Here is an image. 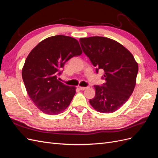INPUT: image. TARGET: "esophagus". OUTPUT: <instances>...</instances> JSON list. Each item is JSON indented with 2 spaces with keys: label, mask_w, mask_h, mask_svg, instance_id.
<instances>
[{
  "label": "esophagus",
  "mask_w": 158,
  "mask_h": 158,
  "mask_svg": "<svg viewBox=\"0 0 158 158\" xmlns=\"http://www.w3.org/2000/svg\"><path fill=\"white\" fill-rule=\"evenodd\" d=\"M89 87H83V86H80L79 87V89H80V90H84V89H88Z\"/></svg>",
  "instance_id": "34e87169"
}]
</instances>
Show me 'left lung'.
<instances>
[{"instance_id": "obj_1", "label": "left lung", "mask_w": 158, "mask_h": 158, "mask_svg": "<svg viewBox=\"0 0 158 158\" xmlns=\"http://www.w3.org/2000/svg\"><path fill=\"white\" fill-rule=\"evenodd\" d=\"M84 53L96 67L103 69L106 83L95 85V97L89 103L97 111H116L132 95L136 83L138 65L131 52L120 43L108 37L80 38Z\"/></svg>"}]
</instances>
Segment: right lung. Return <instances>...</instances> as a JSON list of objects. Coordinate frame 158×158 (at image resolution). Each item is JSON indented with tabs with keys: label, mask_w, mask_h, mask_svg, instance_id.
<instances>
[{
	"label": "right lung",
	"mask_w": 158,
	"mask_h": 158,
	"mask_svg": "<svg viewBox=\"0 0 158 158\" xmlns=\"http://www.w3.org/2000/svg\"><path fill=\"white\" fill-rule=\"evenodd\" d=\"M82 53L77 40L63 35L47 37L31 51L22 76L28 95L41 111L54 115L69 106L76 88L61 82L57 76L66 62Z\"/></svg>",
	"instance_id": "1"
}]
</instances>
